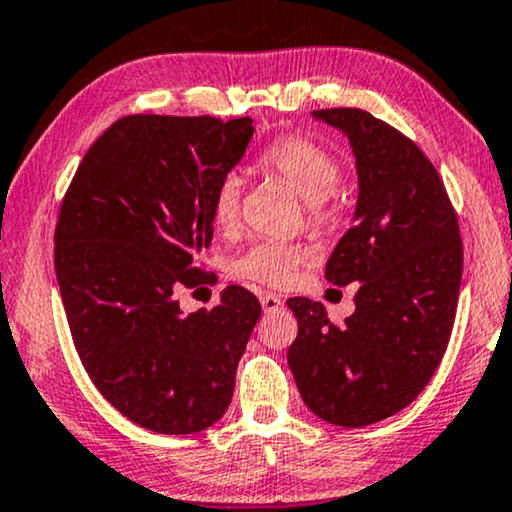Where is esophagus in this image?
I'll use <instances>...</instances> for the list:
<instances>
[{"instance_id":"esophagus-1","label":"esophagus","mask_w":512,"mask_h":512,"mask_svg":"<svg viewBox=\"0 0 512 512\" xmlns=\"http://www.w3.org/2000/svg\"><path fill=\"white\" fill-rule=\"evenodd\" d=\"M261 305H263L265 313H275V310L282 308L284 301H282L280 296H275V294H261Z\"/></svg>"}]
</instances>
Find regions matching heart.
<instances>
[{
    "label": "heart",
    "mask_w": 512,
    "mask_h": 512,
    "mask_svg": "<svg viewBox=\"0 0 512 512\" xmlns=\"http://www.w3.org/2000/svg\"><path fill=\"white\" fill-rule=\"evenodd\" d=\"M258 169L282 178L305 199L310 223L327 228L336 221L338 209L334 190L341 178L336 157L322 145L303 136H282L272 141L258 157ZM242 181L235 174L223 176L211 199V218L221 230H230L240 218ZM313 258V249L301 242H256L232 258L230 272L240 280L263 284V287H287L298 268Z\"/></svg>",
    "instance_id": "heart-1"
}]
</instances>
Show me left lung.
<instances>
[{
	"instance_id": "1",
	"label": "left lung",
	"mask_w": 512,
	"mask_h": 512,
	"mask_svg": "<svg viewBox=\"0 0 512 512\" xmlns=\"http://www.w3.org/2000/svg\"><path fill=\"white\" fill-rule=\"evenodd\" d=\"M313 117L348 136L360 188L324 275L360 289L341 327L320 301L289 298L298 336L287 360L315 416L364 428L414 402L440 367L461 289L459 218L430 159L383 119L360 108Z\"/></svg>"
}]
</instances>
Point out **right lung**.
Masks as SVG:
<instances>
[{
    "label": "right lung",
    "mask_w": 512,
    "mask_h": 512,
    "mask_svg": "<svg viewBox=\"0 0 512 512\" xmlns=\"http://www.w3.org/2000/svg\"><path fill=\"white\" fill-rule=\"evenodd\" d=\"M251 136L249 117H122L63 197L56 277L77 355L105 400L155 433H199L225 414L261 317L235 284L211 310L183 315L176 301L207 280L211 199Z\"/></svg>",
    "instance_id": "right-lung-1"
}]
</instances>
